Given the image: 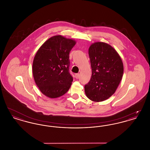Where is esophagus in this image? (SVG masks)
I'll return each mask as SVG.
<instances>
[{"instance_id":"1","label":"esophagus","mask_w":150,"mask_h":150,"mask_svg":"<svg viewBox=\"0 0 150 150\" xmlns=\"http://www.w3.org/2000/svg\"><path fill=\"white\" fill-rule=\"evenodd\" d=\"M75 78L76 79L79 78V77H80V74H76L75 75Z\"/></svg>"}]
</instances>
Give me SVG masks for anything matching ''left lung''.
Instances as JSON below:
<instances>
[{
    "instance_id": "1",
    "label": "left lung",
    "mask_w": 150,
    "mask_h": 150,
    "mask_svg": "<svg viewBox=\"0 0 150 150\" xmlns=\"http://www.w3.org/2000/svg\"><path fill=\"white\" fill-rule=\"evenodd\" d=\"M92 76L84 86L86 97L94 102L107 100L115 92L122 77L121 58L107 43L92 44L88 50Z\"/></svg>"
}]
</instances>
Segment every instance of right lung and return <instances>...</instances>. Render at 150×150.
I'll return each instance as SVG.
<instances>
[{
  "label": "right lung",
  "mask_w": 150,
  "mask_h": 150,
  "mask_svg": "<svg viewBox=\"0 0 150 150\" xmlns=\"http://www.w3.org/2000/svg\"><path fill=\"white\" fill-rule=\"evenodd\" d=\"M76 42L61 35L47 40L38 50L33 64L36 84L51 98L63 96L70 89L73 78L69 71V53Z\"/></svg>",
  "instance_id": "right-lung-1"
}]
</instances>
